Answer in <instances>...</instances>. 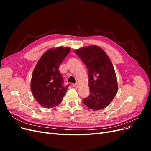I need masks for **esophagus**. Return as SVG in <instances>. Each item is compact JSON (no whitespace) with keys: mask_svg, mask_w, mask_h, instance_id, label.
Here are the masks:
<instances>
[{"mask_svg":"<svg viewBox=\"0 0 151 151\" xmlns=\"http://www.w3.org/2000/svg\"><path fill=\"white\" fill-rule=\"evenodd\" d=\"M73 87H74V88H79V85L78 84H74V85H73Z\"/></svg>","mask_w":151,"mask_h":151,"instance_id":"obj_1","label":"esophagus"}]
</instances>
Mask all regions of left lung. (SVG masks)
<instances>
[{
  "label": "left lung",
  "instance_id": "8db88e82",
  "mask_svg": "<svg viewBox=\"0 0 151 151\" xmlns=\"http://www.w3.org/2000/svg\"><path fill=\"white\" fill-rule=\"evenodd\" d=\"M88 68L89 96L83 99L87 107L99 110L108 106L118 92L116 76L112 62L104 50L96 45L76 50Z\"/></svg>",
  "mask_w": 151,
  "mask_h": 151
}]
</instances>
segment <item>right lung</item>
Wrapping results in <instances>:
<instances>
[{
  "label": "right lung",
  "instance_id": "right-lung-1",
  "mask_svg": "<svg viewBox=\"0 0 151 151\" xmlns=\"http://www.w3.org/2000/svg\"><path fill=\"white\" fill-rule=\"evenodd\" d=\"M70 48L59 47L50 48L43 53L36 63L31 81V89L41 106L52 108L60 104L69 85L64 86L59 65Z\"/></svg>",
  "mask_w": 151,
  "mask_h": 151
}]
</instances>
